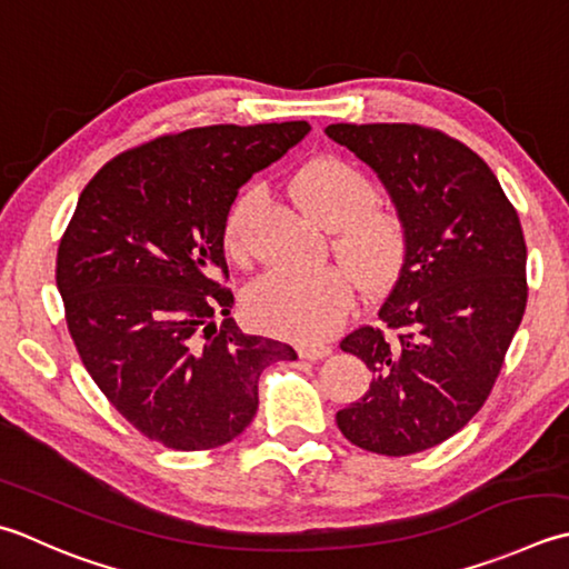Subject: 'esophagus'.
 Listing matches in <instances>:
<instances>
[{
    "mask_svg": "<svg viewBox=\"0 0 569 569\" xmlns=\"http://www.w3.org/2000/svg\"><path fill=\"white\" fill-rule=\"evenodd\" d=\"M298 355H300V358H303V360H310V362H313V360L328 358V355H330V348H328V345H300V348H298Z\"/></svg>",
    "mask_w": 569,
    "mask_h": 569,
    "instance_id": "esophagus-1",
    "label": "esophagus"
}]
</instances>
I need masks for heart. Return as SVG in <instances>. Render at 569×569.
Wrapping results in <instances>:
<instances>
[{"mask_svg":"<svg viewBox=\"0 0 569 569\" xmlns=\"http://www.w3.org/2000/svg\"><path fill=\"white\" fill-rule=\"evenodd\" d=\"M296 204L318 224L332 229V251L367 293L392 286L405 269L409 229L395 209L377 207L370 177L340 158H316L291 180ZM261 209V192L243 189L233 199L221 229L224 251L247 259L251 231ZM243 308L256 328L298 342L330 338L352 308V281L338 266L316 271H263L243 296Z\"/></svg>","mask_w":569,"mask_h":569,"instance_id":"heart-1","label":"heart"}]
</instances>
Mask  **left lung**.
I'll return each instance as SVG.
<instances>
[{
	"label": "left lung",
	"instance_id": "8db88e82",
	"mask_svg": "<svg viewBox=\"0 0 569 569\" xmlns=\"http://www.w3.org/2000/svg\"><path fill=\"white\" fill-rule=\"evenodd\" d=\"M328 138L370 164L409 229L380 328L340 342L372 372L338 411L355 447L409 456L447 441L491 395L526 313V239L496 174L463 142L409 122H336Z\"/></svg>",
	"mask_w": 569,
	"mask_h": 569
}]
</instances>
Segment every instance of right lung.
I'll return each mask as SVG.
<instances>
[{"mask_svg": "<svg viewBox=\"0 0 569 569\" xmlns=\"http://www.w3.org/2000/svg\"><path fill=\"white\" fill-rule=\"evenodd\" d=\"M308 130L291 120L160 136L106 162L78 197L56 256L66 322L100 392L150 441L204 451L237 439L261 372L298 358L233 326L221 229L239 187Z\"/></svg>", "mask_w": 569, "mask_h": 569, "instance_id": "1", "label": "right lung"}]
</instances>
